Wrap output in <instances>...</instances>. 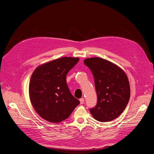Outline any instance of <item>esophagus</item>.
Wrapping results in <instances>:
<instances>
[{
    "mask_svg": "<svg viewBox=\"0 0 154 154\" xmlns=\"http://www.w3.org/2000/svg\"><path fill=\"white\" fill-rule=\"evenodd\" d=\"M80 103H81V104H82L84 103V98H81V99H80Z\"/></svg>",
    "mask_w": 154,
    "mask_h": 154,
    "instance_id": "34e87169",
    "label": "esophagus"
}]
</instances>
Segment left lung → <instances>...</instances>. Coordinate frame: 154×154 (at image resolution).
<instances>
[{"instance_id":"8db88e82","label":"left lung","mask_w":154,"mask_h":154,"mask_svg":"<svg viewBox=\"0 0 154 154\" xmlns=\"http://www.w3.org/2000/svg\"><path fill=\"white\" fill-rule=\"evenodd\" d=\"M84 63L92 73L97 96V104L89 109L91 115L99 122L112 121L122 114L128 103V77L119 66L101 58H86Z\"/></svg>"}]
</instances>
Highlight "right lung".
<instances>
[{"instance_id":"obj_1","label":"right lung","mask_w":154,"mask_h":154,"mask_svg":"<svg viewBox=\"0 0 154 154\" xmlns=\"http://www.w3.org/2000/svg\"><path fill=\"white\" fill-rule=\"evenodd\" d=\"M79 60V58L63 57L42 65L33 72L29 87L30 100L38 114L46 121H63L80 104L66 82L68 72Z\"/></svg>"}]
</instances>
